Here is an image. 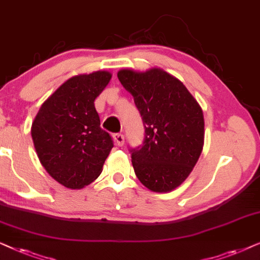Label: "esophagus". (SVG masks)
Wrapping results in <instances>:
<instances>
[{"label":"esophagus","mask_w":260,"mask_h":260,"mask_svg":"<svg viewBox=\"0 0 260 260\" xmlns=\"http://www.w3.org/2000/svg\"><path fill=\"white\" fill-rule=\"evenodd\" d=\"M113 140H114V143L117 145V146H122L124 143V137L121 133H115L113 136Z\"/></svg>","instance_id":"esophagus-1"}]
</instances>
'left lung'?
Segmentation results:
<instances>
[{"label": "left lung", "instance_id": "obj_1", "mask_svg": "<svg viewBox=\"0 0 260 260\" xmlns=\"http://www.w3.org/2000/svg\"><path fill=\"white\" fill-rule=\"evenodd\" d=\"M117 78L145 124L143 146L132 150L134 172L151 191H172L188 178L203 150L202 108L178 78L160 68L122 69Z\"/></svg>", "mask_w": 260, "mask_h": 260}]
</instances>
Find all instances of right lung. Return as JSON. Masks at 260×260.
Here are the masks:
<instances>
[{"label":"right lung","instance_id":"obj_1","mask_svg":"<svg viewBox=\"0 0 260 260\" xmlns=\"http://www.w3.org/2000/svg\"><path fill=\"white\" fill-rule=\"evenodd\" d=\"M110 78L112 74L103 70L69 78L34 117L30 134L38 158L47 174L68 189L94 182L113 148L94 103Z\"/></svg>","mask_w":260,"mask_h":260}]
</instances>
